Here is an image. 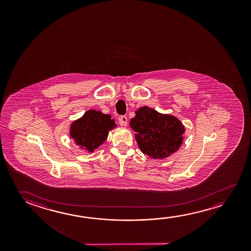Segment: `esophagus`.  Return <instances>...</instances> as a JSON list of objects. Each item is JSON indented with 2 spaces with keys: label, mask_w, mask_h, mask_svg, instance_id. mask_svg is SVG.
<instances>
[{
  "label": "esophagus",
  "mask_w": 251,
  "mask_h": 251,
  "mask_svg": "<svg viewBox=\"0 0 251 251\" xmlns=\"http://www.w3.org/2000/svg\"><path fill=\"white\" fill-rule=\"evenodd\" d=\"M119 124L121 126H127V116H125V115H123V116H121L119 119Z\"/></svg>",
  "instance_id": "esophagus-1"
}]
</instances>
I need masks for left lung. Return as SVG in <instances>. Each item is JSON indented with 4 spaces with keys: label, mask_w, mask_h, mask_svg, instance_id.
I'll return each instance as SVG.
<instances>
[{
    "label": "left lung",
    "mask_w": 251,
    "mask_h": 251,
    "mask_svg": "<svg viewBox=\"0 0 251 251\" xmlns=\"http://www.w3.org/2000/svg\"><path fill=\"white\" fill-rule=\"evenodd\" d=\"M141 151L154 159H164L177 151L183 143L185 126L177 117L161 114L147 106L140 107L131 118Z\"/></svg>",
    "instance_id": "1"
}]
</instances>
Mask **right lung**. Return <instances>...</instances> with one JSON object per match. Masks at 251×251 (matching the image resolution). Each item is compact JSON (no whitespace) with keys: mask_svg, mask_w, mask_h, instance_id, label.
<instances>
[{"mask_svg":"<svg viewBox=\"0 0 251 251\" xmlns=\"http://www.w3.org/2000/svg\"><path fill=\"white\" fill-rule=\"evenodd\" d=\"M116 127L111 115L90 109L70 126V136L79 148L93 152L107 140L108 132Z\"/></svg>","mask_w":251,"mask_h":251,"instance_id":"add662e5","label":"right lung"}]
</instances>
